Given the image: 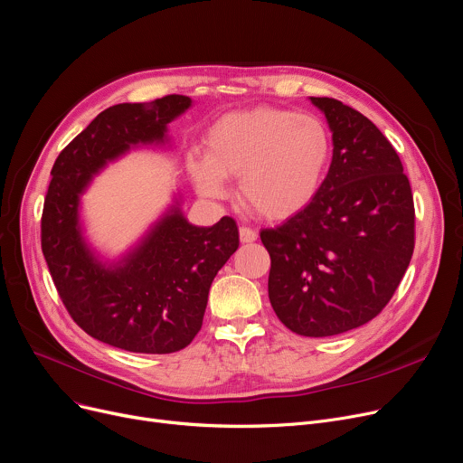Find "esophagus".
Here are the masks:
<instances>
[{
	"mask_svg": "<svg viewBox=\"0 0 463 463\" xmlns=\"http://www.w3.org/2000/svg\"><path fill=\"white\" fill-rule=\"evenodd\" d=\"M255 240H257V232L253 229H250V227L240 229V242L251 244V242H255Z\"/></svg>",
	"mask_w": 463,
	"mask_h": 463,
	"instance_id": "34e87169",
	"label": "esophagus"
}]
</instances>
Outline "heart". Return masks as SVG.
<instances>
[{"label": "heart", "mask_w": 463, "mask_h": 463, "mask_svg": "<svg viewBox=\"0 0 463 463\" xmlns=\"http://www.w3.org/2000/svg\"><path fill=\"white\" fill-rule=\"evenodd\" d=\"M331 160V130L319 117L253 108L219 117L206 130L204 155H189L185 168L203 196L225 198V179H238L246 208L284 221L314 203Z\"/></svg>", "instance_id": "obj_1"}]
</instances>
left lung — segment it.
<instances>
[{"instance_id": "left-lung-1", "label": "left lung", "mask_w": 463, "mask_h": 463, "mask_svg": "<svg viewBox=\"0 0 463 463\" xmlns=\"http://www.w3.org/2000/svg\"><path fill=\"white\" fill-rule=\"evenodd\" d=\"M308 99L333 134L327 179L308 208L260 231V240L281 324L333 336L388 305L412 257L414 204L395 149L365 115L333 98Z\"/></svg>"}]
</instances>
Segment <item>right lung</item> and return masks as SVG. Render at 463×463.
Segmentation results:
<instances>
[{
    "label": "right lung",
    "mask_w": 463,
    "mask_h": 463,
    "mask_svg": "<svg viewBox=\"0 0 463 463\" xmlns=\"http://www.w3.org/2000/svg\"><path fill=\"white\" fill-rule=\"evenodd\" d=\"M193 108L189 96L117 104L58 155L42 217V248L75 324L102 343L136 354H172L203 327L210 286L238 250L234 219L189 223L182 193L136 242L109 257L87 236L81 208L92 179L137 149H172L168 125Z\"/></svg>",
    "instance_id": "add662e5"
}]
</instances>
